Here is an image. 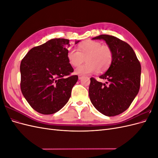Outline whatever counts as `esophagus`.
<instances>
[{
  "mask_svg": "<svg viewBox=\"0 0 158 158\" xmlns=\"http://www.w3.org/2000/svg\"><path fill=\"white\" fill-rule=\"evenodd\" d=\"M82 78H83V76H82V75H79L78 76V79L79 80H81Z\"/></svg>",
  "mask_w": 158,
  "mask_h": 158,
  "instance_id": "obj_1",
  "label": "esophagus"
}]
</instances>
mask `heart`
Wrapping results in <instances>:
<instances>
[{"mask_svg": "<svg viewBox=\"0 0 158 158\" xmlns=\"http://www.w3.org/2000/svg\"><path fill=\"white\" fill-rule=\"evenodd\" d=\"M78 51L70 49L67 53V59L70 65L78 66L82 63L84 58L86 63L81 65L75 70L76 74L88 75L95 72L103 73L111 66L113 54L112 49L108 45L93 40L85 41L78 45Z\"/></svg>", "mask_w": 158, "mask_h": 158, "instance_id": "1", "label": "heart"}]
</instances>
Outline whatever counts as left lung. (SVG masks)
I'll use <instances>...</instances> for the list:
<instances>
[{
	"label": "left lung",
	"instance_id": "1",
	"mask_svg": "<svg viewBox=\"0 0 158 158\" xmlns=\"http://www.w3.org/2000/svg\"><path fill=\"white\" fill-rule=\"evenodd\" d=\"M92 40H103L112 49L113 58L109 69L102 76L106 83L90 78L89 96L98 111L112 117L129 107L139 92L141 66L135 51L127 43L109 35Z\"/></svg>",
	"mask_w": 158,
	"mask_h": 158
}]
</instances>
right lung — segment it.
Instances as JSON below:
<instances>
[{
    "label": "right lung",
    "instance_id": "obj_1",
    "mask_svg": "<svg viewBox=\"0 0 158 158\" xmlns=\"http://www.w3.org/2000/svg\"><path fill=\"white\" fill-rule=\"evenodd\" d=\"M69 47V40L52 39L30 49L21 61L22 93L38 113L53 114L69 102L78 79L70 75L74 69L67 59Z\"/></svg>",
    "mask_w": 158,
    "mask_h": 158
}]
</instances>
